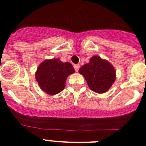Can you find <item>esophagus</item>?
<instances>
[{
    "mask_svg": "<svg viewBox=\"0 0 146 146\" xmlns=\"http://www.w3.org/2000/svg\"><path fill=\"white\" fill-rule=\"evenodd\" d=\"M73 67H74L75 70H76V72H78V71L79 68H80V65H79V64H74Z\"/></svg>",
    "mask_w": 146,
    "mask_h": 146,
    "instance_id": "obj_1",
    "label": "esophagus"
}]
</instances>
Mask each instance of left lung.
<instances>
[{"mask_svg":"<svg viewBox=\"0 0 146 146\" xmlns=\"http://www.w3.org/2000/svg\"><path fill=\"white\" fill-rule=\"evenodd\" d=\"M91 90L97 93L107 92L116 80V70L107 60L94 56L90 62L84 64L79 69Z\"/></svg>","mask_w":146,"mask_h":146,"instance_id":"8db88e82","label":"left lung"}]
</instances>
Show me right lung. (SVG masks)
Wrapping results in <instances>:
<instances>
[{
    "instance_id": "obj_1",
    "label": "right lung",
    "mask_w": 146,
    "mask_h": 146,
    "mask_svg": "<svg viewBox=\"0 0 146 146\" xmlns=\"http://www.w3.org/2000/svg\"><path fill=\"white\" fill-rule=\"evenodd\" d=\"M74 72L70 63H63L59 58L46 59L38 66L35 78L43 92L54 95L64 89L66 79Z\"/></svg>"
}]
</instances>
